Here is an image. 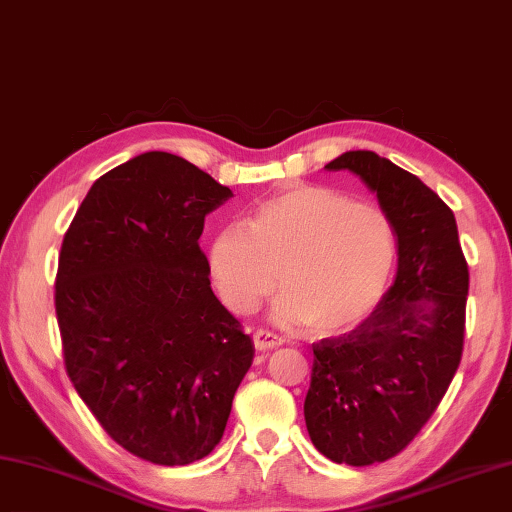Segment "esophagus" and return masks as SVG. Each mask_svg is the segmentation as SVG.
I'll list each match as a JSON object with an SVG mask.
<instances>
[{"label": "esophagus", "mask_w": 512, "mask_h": 512, "mask_svg": "<svg viewBox=\"0 0 512 512\" xmlns=\"http://www.w3.org/2000/svg\"><path fill=\"white\" fill-rule=\"evenodd\" d=\"M253 342H255V348L257 350H270V348H277L284 344V339L275 335V333H268V330H255L253 333Z\"/></svg>", "instance_id": "obj_1"}]
</instances>
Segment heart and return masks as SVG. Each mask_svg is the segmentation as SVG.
Returning <instances> with one entry per match:
<instances>
[{
  "label": "heart",
  "instance_id": "heart-1",
  "mask_svg": "<svg viewBox=\"0 0 512 512\" xmlns=\"http://www.w3.org/2000/svg\"><path fill=\"white\" fill-rule=\"evenodd\" d=\"M395 264V233L382 210L326 186L288 184L244 224L219 230L208 273L230 313L246 315L275 286L279 326L317 335L353 328L377 306ZM278 275H274V266Z\"/></svg>",
  "mask_w": 512,
  "mask_h": 512
}]
</instances>
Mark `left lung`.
<instances>
[{"instance_id":"8db88e82","label":"left lung","mask_w":512,"mask_h":512,"mask_svg":"<svg viewBox=\"0 0 512 512\" xmlns=\"http://www.w3.org/2000/svg\"><path fill=\"white\" fill-rule=\"evenodd\" d=\"M324 168L362 179L397 235L393 286L355 330L313 344L304 402L319 453L370 466L413 442L453 382L468 266L453 210L422 179L373 150H348Z\"/></svg>"}]
</instances>
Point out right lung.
Wrapping results in <instances>:
<instances>
[{"mask_svg":"<svg viewBox=\"0 0 512 512\" xmlns=\"http://www.w3.org/2000/svg\"><path fill=\"white\" fill-rule=\"evenodd\" d=\"M230 197L184 157L150 150L90 186L59 253L70 382L119 446L159 466L219 444L255 357L199 248L206 215Z\"/></svg>","mask_w":512,"mask_h":512,"instance_id":"obj_1","label":"right lung"}]
</instances>
